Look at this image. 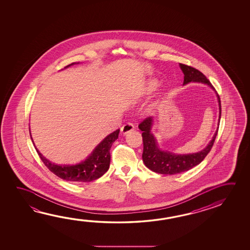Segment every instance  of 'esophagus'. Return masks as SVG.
Instances as JSON below:
<instances>
[{
    "mask_svg": "<svg viewBox=\"0 0 250 250\" xmlns=\"http://www.w3.org/2000/svg\"><path fill=\"white\" fill-rule=\"evenodd\" d=\"M134 125L131 123H126L125 125H124L122 128H121V132L123 133V134H127L128 132H131V131H133L134 130Z\"/></svg>",
    "mask_w": 250,
    "mask_h": 250,
    "instance_id": "34e87169",
    "label": "esophagus"
}]
</instances>
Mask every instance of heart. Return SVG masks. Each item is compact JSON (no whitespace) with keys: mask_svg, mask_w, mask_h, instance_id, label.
Listing matches in <instances>:
<instances>
[{"mask_svg":"<svg viewBox=\"0 0 250 250\" xmlns=\"http://www.w3.org/2000/svg\"><path fill=\"white\" fill-rule=\"evenodd\" d=\"M159 86H160V83H159L157 80H150L146 83L145 91L146 94H152L157 89Z\"/></svg>","mask_w":250,"mask_h":250,"instance_id":"obj_1","label":"heart"}]
</instances>
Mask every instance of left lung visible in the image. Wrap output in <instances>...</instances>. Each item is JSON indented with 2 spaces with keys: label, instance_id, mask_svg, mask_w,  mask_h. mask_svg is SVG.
Segmentation results:
<instances>
[{
  "label": "left lung",
  "instance_id": "left-lung-1",
  "mask_svg": "<svg viewBox=\"0 0 250 250\" xmlns=\"http://www.w3.org/2000/svg\"><path fill=\"white\" fill-rule=\"evenodd\" d=\"M179 66L184 75V85H186L189 83H198L206 84L214 90L213 86L209 82V80L207 79L200 71L197 70L192 66H187L184 64H180ZM216 96L219 103V121H218V125H219L220 116H221V104H220V98L217 93H216ZM153 125V117L146 118L139 125V128L142 131L143 146H144L142 159L145 165L149 169L162 175L179 174V173H183L184 171L189 170L194 167L198 165L210 152L214 143L216 136L218 134V129H219L218 127L211 140L201 151L197 153L180 154V153H173L167 150L164 151L159 147L157 140L152 132Z\"/></svg>",
  "mask_w": 250,
  "mask_h": 250
}]
</instances>
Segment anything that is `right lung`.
Masks as SVG:
<instances>
[{
  "label": "right lung",
  "mask_w": 250,
  "mask_h": 250,
  "mask_svg": "<svg viewBox=\"0 0 250 250\" xmlns=\"http://www.w3.org/2000/svg\"><path fill=\"white\" fill-rule=\"evenodd\" d=\"M74 64L79 63H72L66 66L65 68L72 66ZM119 129L113 131L109 135L102 140L97 145L92 153L88 155L83 162H79L74 165H66V164H55L50 162L46 158L43 156L39 149L37 152L40 155V159L44 162V165L52 171L54 175H57L60 178L73 182V183H88L94 180L100 178L102 175H104L109 169L110 162V147L114 143L115 140L119 138ZM31 134V132H30ZM33 142V140L31 138ZM33 145L34 142H33Z\"/></svg>",
  "instance_id": "right-lung-1"
}]
</instances>
